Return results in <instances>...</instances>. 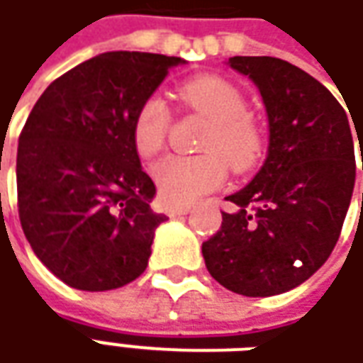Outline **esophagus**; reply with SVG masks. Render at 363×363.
Here are the masks:
<instances>
[{
    "instance_id": "1",
    "label": "esophagus",
    "mask_w": 363,
    "mask_h": 363,
    "mask_svg": "<svg viewBox=\"0 0 363 363\" xmlns=\"http://www.w3.org/2000/svg\"><path fill=\"white\" fill-rule=\"evenodd\" d=\"M191 211V205L186 203V205H169L166 213H168V217H177V215H186Z\"/></svg>"
}]
</instances>
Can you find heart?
<instances>
[{
    "label": "heart",
    "mask_w": 363,
    "mask_h": 363,
    "mask_svg": "<svg viewBox=\"0 0 363 363\" xmlns=\"http://www.w3.org/2000/svg\"><path fill=\"white\" fill-rule=\"evenodd\" d=\"M182 101L211 119L203 150L197 156H166L156 162L152 177L168 203H191L197 197L223 186L227 162L235 169H248L262 146L259 130L248 117L244 94L220 76H197L182 84ZM172 113L166 101L150 95L136 109L133 119V145L140 158H154L166 145Z\"/></svg>",
    "instance_id": "1"
}]
</instances>
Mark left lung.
<instances>
[{
    "label": "left lung",
    "instance_id": "obj_1",
    "mask_svg": "<svg viewBox=\"0 0 363 363\" xmlns=\"http://www.w3.org/2000/svg\"><path fill=\"white\" fill-rule=\"evenodd\" d=\"M228 66L262 95L268 156L228 195L235 209L201 250L223 287L269 297L307 281L334 250L356 182L354 138L342 105L307 72L272 56H233Z\"/></svg>",
    "mask_w": 363,
    "mask_h": 363
}]
</instances>
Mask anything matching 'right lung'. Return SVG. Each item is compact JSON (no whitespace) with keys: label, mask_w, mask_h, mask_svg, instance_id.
I'll list each match as a JSON object with an SVG mask.
<instances>
[{"label":"right lung","mask_w":363,"mask_h":363,"mask_svg":"<svg viewBox=\"0 0 363 363\" xmlns=\"http://www.w3.org/2000/svg\"><path fill=\"white\" fill-rule=\"evenodd\" d=\"M184 58L104 52L54 79L17 148V201L37 258L64 284L109 291L148 266L156 186L133 145V119Z\"/></svg>","instance_id":"obj_1"}]
</instances>
